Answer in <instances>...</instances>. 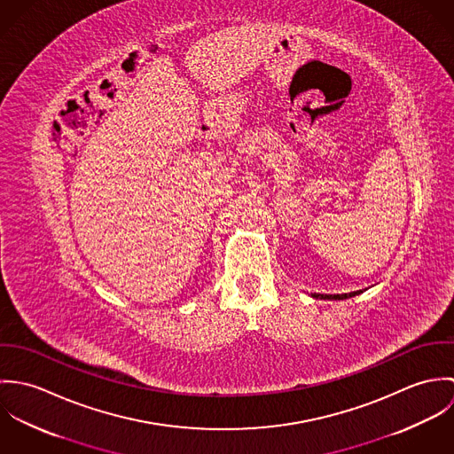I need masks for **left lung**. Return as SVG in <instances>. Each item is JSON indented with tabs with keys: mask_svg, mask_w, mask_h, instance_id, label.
<instances>
[{
	"mask_svg": "<svg viewBox=\"0 0 454 454\" xmlns=\"http://www.w3.org/2000/svg\"><path fill=\"white\" fill-rule=\"evenodd\" d=\"M358 294H362V290H358V292H349V294H337V295H326V294H313L311 297L313 299H324V301H344V299H349V297H355V295H358Z\"/></svg>",
	"mask_w": 454,
	"mask_h": 454,
	"instance_id": "left-lung-1",
	"label": "left lung"
}]
</instances>
